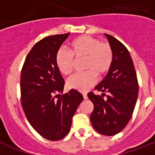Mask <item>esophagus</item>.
Masks as SVG:
<instances>
[{"mask_svg": "<svg viewBox=\"0 0 155 155\" xmlns=\"http://www.w3.org/2000/svg\"><path fill=\"white\" fill-rule=\"evenodd\" d=\"M83 97H84V99H87V95L86 93H83Z\"/></svg>", "mask_w": 155, "mask_h": 155, "instance_id": "obj_1", "label": "esophagus"}]
</instances>
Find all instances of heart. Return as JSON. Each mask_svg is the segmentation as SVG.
Listing matches in <instances>:
<instances>
[{"label": "heart", "mask_w": 155, "mask_h": 155, "mask_svg": "<svg viewBox=\"0 0 155 155\" xmlns=\"http://www.w3.org/2000/svg\"><path fill=\"white\" fill-rule=\"evenodd\" d=\"M76 60L84 58V68L87 71L71 76L67 82L69 88L85 92L95 84L97 75L102 76L112 67L113 53L110 45L100 42L90 35H81L71 42L70 52L60 50L56 54V64L61 73L71 74L74 69Z\"/></svg>", "instance_id": "b5f03b06"}]
</instances>
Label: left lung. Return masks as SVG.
Instances as JSON below:
<instances>
[{"label": "left lung", "instance_id": "8db88e82", "mask_svg": "<svg viewBox=\"0 0 155 155\" xmlns=\"http://www.w3.org/2000/svg\"><path fill=\"white\" fill-rule=\"evenodd\" d=\"M105 35L113 50V64L105 78L94 87L102 91V96L92 91L87 96L94 105L90 116L94 129L101 134L113 136L123 130L131 119L139 85L133 60L127 47L112 35ZM104 96L107 98L104 99Z\"/></svg>", "mask_w": 155, "mask_h": 155}]
</instances>
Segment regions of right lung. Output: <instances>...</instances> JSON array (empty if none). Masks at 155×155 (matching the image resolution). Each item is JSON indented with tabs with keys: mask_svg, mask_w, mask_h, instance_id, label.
I'll return each mask as SVG.
<instances>
[{
	"mask_svg": "<svg viewBox=\"0 0 155 155\" xmlns=\"http://www.w3.org/2000/svg\"><path fill=\"white\" fill-rule=\"evenodd\" d=\"M70 33L47 36L37 42L28 53L21 73L22 109L27 120L39 134L49 140L68 135L72 118L82 102L79 91L62 94L64 80L56 64V54Z\"/></svg>",
	"mask_w": 155,
	"mask_h": 155,
	"instance_id": "obj_1",
	"label": "right lung"
}]
</instances>
